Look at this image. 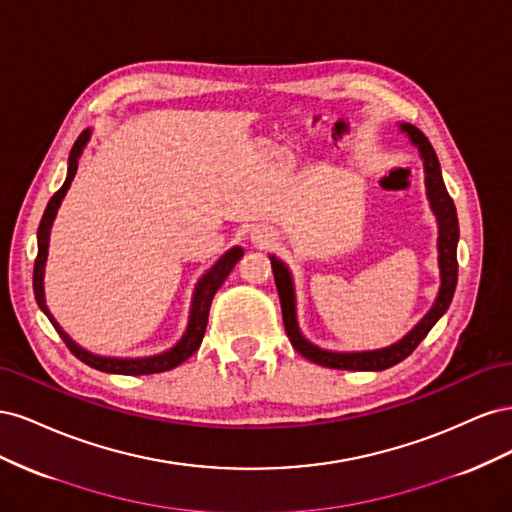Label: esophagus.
Segmentation results:
<instances>
[{
  "instance_id": "obj_1",
  "label": "esophagus",
  "mask_w": 512,
  "mask_h": 512,
  "mask_svg": "<svg viewBox=\"0 0 512 512\" xmlns=\"http://www.w3.org/2000/svg\"><path fill=\"white\" fill-rule=\"evenodd\" d=\"M275 241V235L273 232H258L256 235V243H260V245H269V243H273Z\"/></svg>"
}]
</instances>
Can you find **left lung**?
Segmentation results:
<instances>
[{"label": "left lung", "mask_w": 512, "mask_h": 512, "mask_svg": "<svg viewBox=\"0 0 512 512\" xmlns=\"http://www.w3.org/2000/svg\"><path fill=\"white\" fill-rule=\"evenodd\" d=\"M404 130L412 136V141L421 149V156L425 162V183H427V194H429V203L433 213L438 218L440 226V237H438V252H440V275H442V286L436 303H433L431 312L416 324V327L397 342L395 346L374 350V352H352V354H337V352H327L312 346L307 339L299 333L297 327V316H294V290H292V280L288 269L282 265L277 258H271V269L275 277V286L277 294H280V303H282V318H284V327L288 333V339L292 348L297 350L301 356H305L307 361H312L322 367H331V369H350V371H380V369H389L397 363H401L410 356L416 346L423 342L427 333L431 331L433 324L440 320V316L446 312L448 305L453 301L455 286H457V241H459V222H457V211L453 198L448 196L446 185L442 181L440 173V162L436 151H433L431 143L427 141V136L406 123Z\"/></svg>", "instance_id": "8db88e82"}]
</instances>
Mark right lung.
Returning <instances> with one entry per match:
<instances>
[{
	"label": "right lung",
	"mask_w": 512,
	"mask_h": 512,
	"mask_svg": "<svg viewBox=\"0 0 512 512\" xmlns=\"http://www.w3.org/2000/svg\"><path fill=\"white\" fill-rule=\"evenodd\" d=\"M89 141V130L81 132V136L76 138V143L70 149V160H68V177L64 181V185L51 196L49 205L44 209V215L38 226V256L34 262V294H36V303L46 314V318L51 320V324L55 327V331L59 333V337L64 339V344L68 346V350L76 356V359L83 361L85 365L94 367L98 371H106V374H123V376H145V374H160V371H168L177 365H181L183 361H188L190 356L200 348V342L205 337V329H207V318H209V307L211 301L215 297V292L224 284V280L228 277V273L232 271V267L237 265V260L243 256L241 247H232L230 252H226L215 265L211 267V271L198 282L196 294H194V303H192V314H190V324L188 331L181 337V342L170 348L164 354L158 356H149V359H106V356H98L91 354L83 348L76 346L72 339L61 331L59 324L53 320L49 307L44 303V288H42V277H44V262H46V250H49V232L55 220V213L59 209L61 198L66 196L70 183L76 175V164H79V156L85 147V143Z\"/></svg>",
	"instance_id": "1"
}]
</instances>
